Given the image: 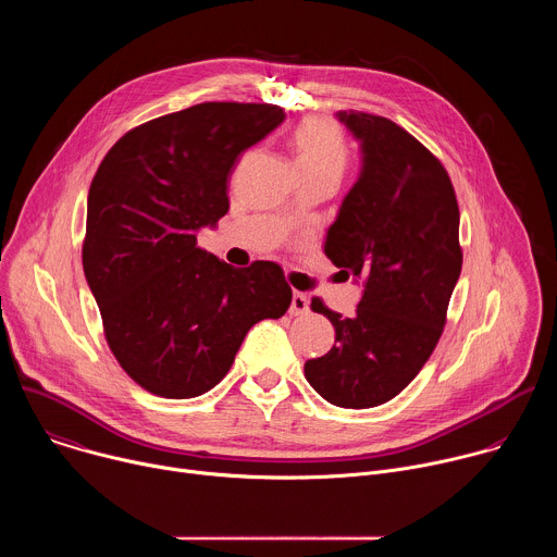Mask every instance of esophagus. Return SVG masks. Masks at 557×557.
Returning <instances> with one entry per match:
<instances>
[{"mask_svg":"<svg viewBox=\"0 0 557 557\" xmlns=\"http://www.w3.org/2000/svg\"><path fill=\"white\" fill-rule=\"evenodd\" d=\"M306 312H308V297L295 290L290 299V314H306Z\"/></svg>","mask_w":557,"mask_h":557,"instance_id":"1","label":"esophagus"}]
</instances>
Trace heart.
<instances>
[{
	"mask_svg": "<svg viewBox=\"0 0 557 557\" xmlns=\"http://www.w3.org/2000/svg\"><path fill=\"white\" fill-rule=\"evenodd\" d=\"M293 149L301 176L342 178L348 165V145L337 123L308 116L293 132Z\"/></svg>",
	"mask_w": 557,
	"mask_h": 557,
	"instance_id": "obj_1",
	"label": "heart"
}]
</instances>
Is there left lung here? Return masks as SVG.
<instances>
[{
    "label": "left lung",
    "mask_w": 557,
    "mask_h": 557,
    "mask_svg": "<svg viewBox=\"0 0 557 557\" xmlns=\"http://www.w3.org/2000/svg\"><path fill=\"white\" fill-rule=\"evenodd\" d=\"M361 140V174L329 228L324 253L363 277L355 317L310 308L335 326V346L304 363L308 383L339 408L366 410L406 389L434 352L462 269L460 211L447 170L410 132L368 112H339Z\"/></svg>",
    "instance_id": "8db88e82"
}]
</instances>
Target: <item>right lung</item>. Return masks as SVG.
<instances>
[{"label": "right lung", "mask_w": 557, "mask_h": 557, "mask_svg": "<svg viewBox=\"0 0 557 557\" xmlns=\"http://www.w3.org/2000/svg\"><path fill=\"white\" fill-rule=\"evenodd\" d=\"M284 116L273 103H198L132 127L92 178L84 273L112 355L156 396L209 392L251 326L290 306L280 264L228 267L196 235L228 211L237 158Z\"/></svg>", "instance_id": "1"}]
</instances>
